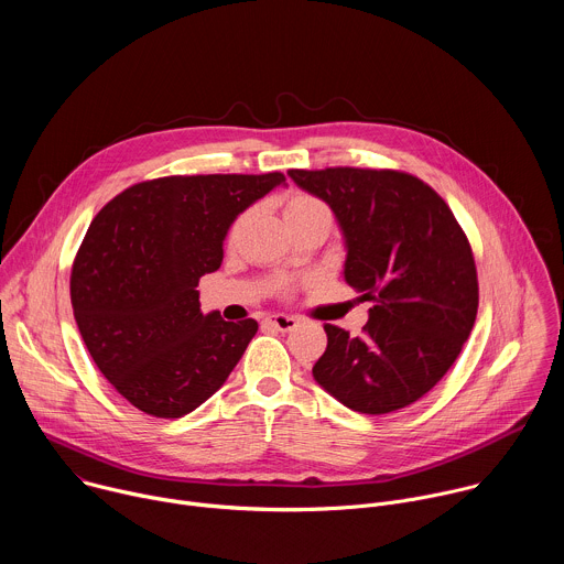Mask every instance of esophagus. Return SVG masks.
I'll return each instance as SVG.
<instances>
[{"mask_svg": "<svg viewBox=\"0 0 564 564\" xmlns=\"http://www.w3.org/2000/svg\"><path fill=\"white\" fill-rule=\"evenodd\" d=\"M268 324L274 326L281 333H290V330H294L299 326V318L288 316V314H270L268 316Z\"/></svg>", "mask_w": 564, "mask_h": 564, "instance_id": "34e87169", "label": "esophagus"}]
</instances>
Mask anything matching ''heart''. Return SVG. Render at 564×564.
<instances>
[{
  "label": "heart",
  "mask_w": 564,
  "mask_h": 564,
  "mask_svg": "<svg viewBox=\"0 0 564 564\" xmlns=\"http://www.w3.org/2000/svg\"><path fill=\"white\" fill-rule=\"evenodd\" d=\"M324 207H326V205L321 203L316 196H312V194L292 192V194L288 196L285 205H283V214H285V220H290V218H296V216H301V214H307V212H314V209H324ZM246 218H248V214H240V216L234 220V225H231V229H229V238H234V236L240 231V227H243Z\"/></svg>",
  "instance_id": "1"
}]
</instances>
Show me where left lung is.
<instances>
[{
	"label": "left lung",
	"mask_w": 564,
	"mask_h": 564,
	"mask_svg": "<svg viewBox=\"0 0 564 564\" xmlns=\"http://www.w3.org/2000/svg\"><path fill=\"white\" fill-rule=\"evenodd\" d=\"M346 236V281L372 301L359 337L326 324L314 379L344 406L386 415L424 397L455 364L479 303L468 238L446 200L399 170H290Z\"/></svg>",
	"instance_id": "1"
}]
</instances>
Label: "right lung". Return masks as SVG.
<instances>
[{
    "mask_svg": "<svg viewBox=\"0 0 564 564\" xmlns=\"http://www.w3.org/2000/svg\"><path fill=\"white\" fill-rule=\"evenodd\" d=\"M281 172L135 183L91 220L70 270V305L89 355L138 411L176 420L209 399L259 330L200 312L198 281L223 261L234 218Z\"/></svg>",
    "mask_w": 564,
    "mask_h": 564,
    "instance_id": "add662e5",
    "label": "right lung"
}]
</instances>
